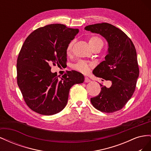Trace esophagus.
Instances as JSON below:
<instances>
[{"label":"esophagus","mask_w":151,"mask_h":151,"mask_svg":"<svg viewBox=\"0 0 151 151\" xmlns=\"http://www.w3.org/2000/svg\"><path fill=\"white\" fill-rule=\"evenodd\" d=\"M84 82H85V83H89V82H91V80L89 78H88V77H85V78H84Z\"/></svg>","instance_id":"1"}]
</instances>
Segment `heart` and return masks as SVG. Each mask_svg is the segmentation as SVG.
I'll list each match as a JSON object with an SVG mask.
<instances>
[{
    "instance_id": "heart-1",
    "label": "heart",
    "mask_w": 151,
    "mask_h": 151,
    "mask_svg": "<svg viewBox=\"0 0 151 151\" xmlns=\"http://www.w3.org/2000/svg\"><path fill=\"white\" fill-rule=\"evenodd\" d=\"M74 41L72 40L67 45V48H66V53L67 55H70L72 53V47H73V45H74ZM89 43L90 45L91 48L96 47H102L103 45V40L96 36H91L89 40ZM92 66H93L92 64H91V63H88L84 61H79L78 63H77L76 64L74 65V67L75 69L86 74H88V73L89 72L90 68L92 67Z\"/></svg>"
}]
</instances>
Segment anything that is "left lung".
<instances>
[{
	"mask_svg": "<svg viewBox=\"0 0 151 151\" xmlns=\"http://www.w3.org/2000/svg\"><path fill=\"white\" fill-rule=\"evenodd\" d=\"M84 29L101 35L108 42V53L105 60L93 73L112 83L109 88L100 84L101 91L97 96L91 98V102L96 109L104 113L120 110L133 95L139 76L134 45L124 32L106 22L87 26Z\"/></svg>",
	"mask_w": 151,
	"mask_h": 151,
	"instance_id": "left-lung-1",
	"label": "left lung"
}]
</instances>
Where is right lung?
<instances>
[{"instance_id":"obj_1","label":"right lung","mask_w":151,"mask_h":151,"mask_svg":"<svg viewBox=\"0 0 151 151\" xmlns=\"http://www.w3.org/2000/svg\"><path fill=\"white\" fill-rule=\"evenodd\" d=\"M78 33V29L52 24L36 29L24 41L17 60V83L33 111L43 115L61 111L71 87L84 82L79 72L68 71L59 78L50 67L66 63L67 45Z\"/></svg>"}]
</instances>
